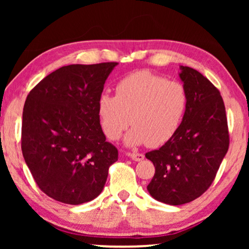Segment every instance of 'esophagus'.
I'll return each instance as SVG.
<instances>
[{"mask_svg": "<svg viewBox=\"0 0 249 249\" xmlns=\"http://www.w3.org/2000/svg\"><path fill=\"white\" fill-rule=\"evenodd\" d=\"M129 156L134 160V161H142V160L145 159V155L142 154V153H129Z\"/></svg>", "mask_w": 249, "mask_h": 249, "instance_id": "34e87169", "label": "esophagus"}]
</instances>
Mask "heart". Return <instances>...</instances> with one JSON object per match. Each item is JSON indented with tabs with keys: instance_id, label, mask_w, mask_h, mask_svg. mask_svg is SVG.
Listing matches in <instances>:
<instances>
[{
	"instance_id": "b5f03b06",
	"label": "heart",
	"mask_w": 249,
	"mask_h": 249,
	"mask_svg": "<svg viewBox=\"0 0 249 249\" xmlns=\"http://www.w3.org/2000/svg\"><path fill=\"white\" fill-rule=\"evenodd\" d=\"M188 107L186 87L148 70H141L119 80L115 96L102 94L97 113L104 135L111 141L121 137L129 124L130 145L158 147L169 142L181 124Z\"/></svg>"
}]
</instances>
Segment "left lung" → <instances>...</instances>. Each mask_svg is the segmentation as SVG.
<instances>
[{
    "instance_id": "left-lung-1",
    "label": "left lung",
    "mask_w": 249,
    "mask_h": 249,
    "mask_svg": "<svg viewBox=\"0 0 249 249\" xmlns=\"http://www.w3.org/2000/svg\"><path fill=\"white\" fill-rule=\"evenodd\" d=\"M188 107L176 135L146 153L155 166L147 189L155 199L182 205L202 196L229 148L226 107L217 88L198 71L181 66Z\"/></svg>"
}]
</instances>
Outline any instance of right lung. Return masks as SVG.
Here are the masks:
<instances>
[{"label": "right lung", "mask_w": 249, "mask_h": 249, "mask_svg": "<svg viewBox=\"0 0 249 249\" xmlns=\"http://www.w3.org/2000/svg\"><path fill=\"white\" fill-rule=\"evenodd\" d=\"M117 62L60 68L29 91L22 112L21 149L37 186L57 202L78 205L97 197L118 149L107 142L98 97Z\"/></svg>", "instance_id": "right-lung-1"}]
</instances>
